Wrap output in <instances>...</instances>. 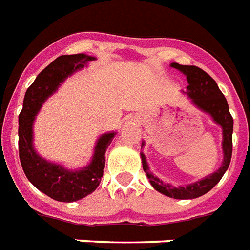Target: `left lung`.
Returning <instances> with one entry per match:
<instances>
[{"instance_id":"1","label":"left lung","mask_w":250,"mask_h":250,"mask_svg":"<svg viewBox=\"0 0 250 250\" xmlns=\"http://www.w3.org/2000/svg\"><path fill=\"white\" fill-rule=\"evenodd\" d=\"M170 66L176 68L186 76L188 83L186 94L191 100V104L198 110L208 114L211 119L222 127L223 163L218 170L206 176L202 180L195 181L193 184L185 185V186H173L171 184L160 180L159 177H156L149 170V165L146 163V157L143 152H140V157H142L143 169L146 171V177L155 190L167 197L174 198V199H194V198L202 197L206 193H208L209 190L222 180V177L224 176V173L229 167L232 157L233 119L229 114V107L227 104L226 97L223 95L218 83H215V80L206 73L205 70H202L198 66L181 65L177 62H171ZM144 144L146 143L143 142L142 146H144Z\"/></svg>"}]
</instances>
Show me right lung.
<instances>
[{
    "mask_svg": "<svg viewBox=\"0 0 250 250\" xmlns=\"http://www.w3.org/2000/svg\"><path fill=\"white\" fill-rule=\"evenodd\" d=\"M93 60H95L94 56L85 53L57 57L38 74L35 81L28 87L24 94L23 108L19 114V159L24 174L38 190L55 201H80L98 188L104 176L106 150L117 135L115 131L101 135L95 143L90 163L76 170L68 169L62 164L48 161L34 148V122L43 104L56 93L68 77Z\"/></svg>",
    "mask_w": 250,
    "mask_h": 250,
    "instance_id": "right-lung-1",
    "label": "right lung"
}]
</instances>
